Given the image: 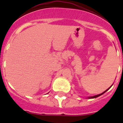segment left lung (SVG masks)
Segmentation results:
<instances>
[{"label": "left lung", "instance_id": "left-lung-1", "mask_svg": "<svg viewBox=\"0 0 123 123\" xmlns=\"http://www.w3.org/2000/svg\"><path fill=\"white\" fill-rule=\"evenodd\" d=\"M110 88H108V89H106V91H104V92H103V93H102V94H98V95H95V96H93V97H89V98H96V97H98L100 96V95H102V94H104V93H105V92H106V91H108V89H109Z\"/></svg>", "mask_w": 123, "mask_h": 123}]
</instances>
